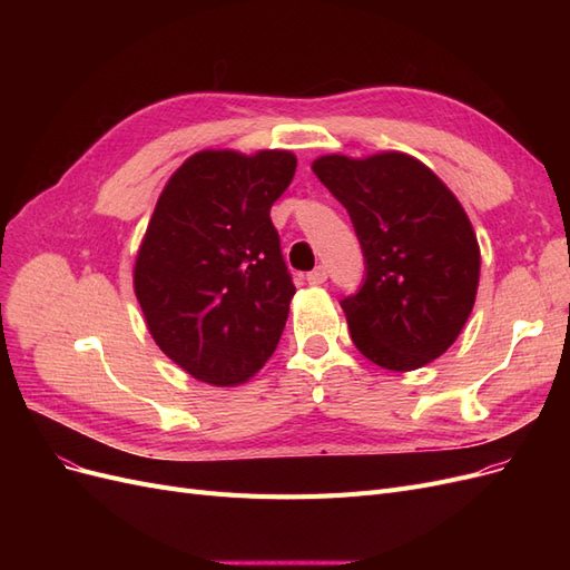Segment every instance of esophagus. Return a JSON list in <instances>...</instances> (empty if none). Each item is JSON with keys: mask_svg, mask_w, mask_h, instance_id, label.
I'll list each match as a JSON object with an SVG mask.
<instances>
[{"mask_svg": "<svg viewBox=\"0 0 570 570\" xmlns=\"http://www.w3.org/2000/svg\"><path fill=\"white\" fill-rule=\"evenodd\" d=\"M325 281H327L325 266H316L312 273H306V283H308V285H323Z\"/></svg>", "mask_w": 570, "mask_h": 570, "instance_id": "esophagus-1", "label": "esophagus"}]
</instances>
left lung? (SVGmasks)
Returning <instances> with one entry per match:
<instances>
[{
  "label": "left lung",
  "instance_id": "obj_1",
  "mask_svg": "<svg viewBox=\"0 0 570 570\" xmlns=\"http://www.w3.org/2000/svg\"><path fill=\"white\" fill-rule=\"evenodd\" d=\"M314 174L347 209L366 281L342 299L356 350L387 371L442 356L469 321L480 281L478 237L461 202L404 151L325 154Z\"/></svg>",
  "mask_w": 570,
  "mask_h": 570
}]
</instances>
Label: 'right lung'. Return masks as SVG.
Instances as JSON below:
<instances>
[{
    "label": "right lung",
    "instance_id": "obj_1",
    "mask_svg": "<svg viewBox=\"0 0 570 570\" xmlns=\"http://www.w3.org/2000/svg\"><path fill=\"white\" fill-rule=\"evenodd\" d=\"M287 149H202L164 185L132 266L147 331L185 373L243 385L275 352L295 297L271 206Z\"/></svg>",
    "mask_w": 570,
    "mask_h": 570
}]
</instances>
